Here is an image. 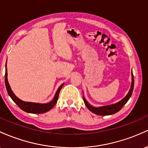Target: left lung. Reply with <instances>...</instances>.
Returning a JSON list of instances; mask_svg holds the SVG:
<instances>
[{
	"label": "left lung",
	"mask_w": 148,
	"mask_h": 148,
	"mask_svg": "<svg viewBox=\"0 0 148 148\" xmlns=\"http://www.w3.org/2000/svg\"><path fill=\"white\" fill-rule=\"evenodd\" d=\"M132 85H131L129 92L127 94V95L126 96L124 99H122L120 101H119V102L116 103L114 104H111V105L108 106H101V107H94V106H91L90 104L87 102V100L84 99V96H83V101H84V103H85V106H87V108L89 109L91 112H94V113L96 114H99V115H110V114H112L117 112L122 108V107H123L126 103H127V102L129 101L131 96H132L134 85V79L133 73H132Z\"/></svg>",
	"instance_id": "left-lung-1"
}]
</instances>
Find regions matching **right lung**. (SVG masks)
Segmentation results:
<instances>
[{"label": "right lung", "mask_w": 148, "mask_h": 148, "mask_svg": "<svg viewBox=\"0 0 148 148\" xmlns=\"http://www.w3.org/2000/svg\"><path fill=\"white\" fill-rule=\"evenodd\" d=\"M5 86L6 89H7L8 94L10 96L11 99H12L13 101L19 106V108L22 110L25 111L29 113H34V114H40L44 113V112H47L49 110L52 108L55 104L56 103L59 98V94L60 92L61 88L64 84H62L59 89L56 91L55 96H54V99L50 102L47 103H32V102H26V101H23L20 100L19 98H17L14 95V93L12 91L10 86L9 83L8 81V73H7V68L5 69Z\"/></svg>", "instance_id": "obj_1"}]
</instances>
